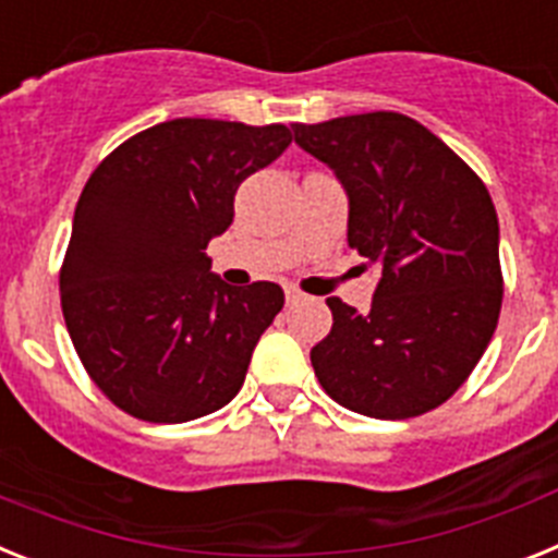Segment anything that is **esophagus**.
Instances as JSON below:
<instances>
[{
    "mask_svg": "<svg viewBox=\"0 0 558 558\" xmlns=\"http://www.w3.org/2000/svg\"><path fill=\"white\" fill-rule=\"evenodd\" d=\"M300 300H303V292H300L298 286H286V303H289V306H294V303H300Z\"/></svg>",
    "mask_w": 558,
    "mask_h": 558,
    "instance_id": "34e87169",
    "label": "esophagus"
}]
</instances>
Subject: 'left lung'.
Masks as SVG:
<instances>
[{
    "mask_svg": "<svg viewBox=\"0 0 558 558\" xmlns=\"http://www.w3.org/2000/svg\"><path fill=\"white\" fill-rule=\"evenodd\" d=\"M294 143L348 193V244L381 272L371 312L328 298L312 348L319 385L371 418L429 413L492 342L502 306L500 225L483 179L399 111L294 123Z\"/></svg>",
    "mask_w": 558,
    "mask_h": 558,
    "instance_id": "left-lung-1",
    "label": "left lung"
}]
</instances>
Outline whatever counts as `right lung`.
<instances>
[{
    "instance_id": "add662e5",
    "label": "right lung",
    "mask_w": 558,
    "mask_h": 558,
    "mask_svg": "<svg viewBox=\"0 0 558 558\" xmlns=\"http://www.w3.org/2000/svg\"><path fill=\"white\" fill-rule=\"evenodd\" d=\"M289 143L280 123L179 118L129 137L89 177L61 264V308L89 379L123 413L182 424L241 390L283 289H232L205 250L232 225L241 182Z\"/></svg>"
}]
</instances>
